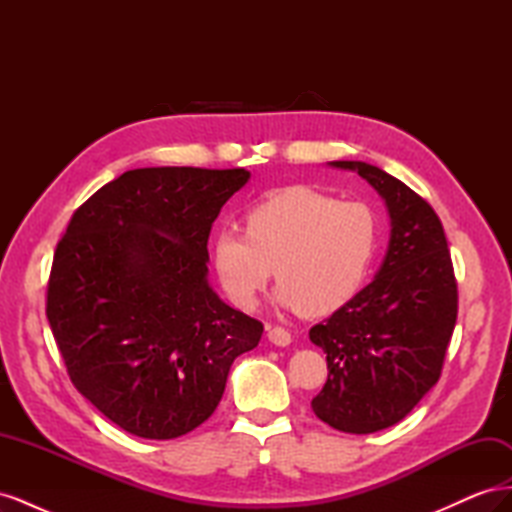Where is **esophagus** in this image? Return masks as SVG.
<instances>
[{
  "label": "esophagus",
  "mask_w": 512,
  "mask_h": 512,
  "mask_svg": "<svg viewBox=\"0 0 512 512\" xmlns=\"http://www.w3.org/2000/svg\"><path fill=\"white\" fill-rule=\"evenodd\" d=\"M269 342L275 346H288L292 342V335L284 327H269Z\"/></svg>",
  "instance_id": "obj_1"
}]
</instances>
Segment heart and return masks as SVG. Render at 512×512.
Instances as JSON below:
<instances>
[{"mask_svg": "<svg viewBox=\"0 0 512 512\" xmlns=\"http://www.w3.org/2000/svg\"><path fill=\"white\" fill-rule=\"evenodd\" d=\"M245 232L220 228L211 258L228 297L254 307L275 280L277 299L305 316H327L361 290L378 247V222L363 203H337L307 188L260 200Z\"/></svg>", "mask_w": 512, "mask_h": 512, "instance_id": "b5f03b06", "label": "heart"}]
</instances>
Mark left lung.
<instances>
[{"instance_id":"8db88e82","label":"left lung","mask_w":512,"mask_h":512,"mask_svg":"<svg viewBox=\"0 0 512 512\" xmlns=\"http://www.w3.org/2000/svg\"><path fill=\"white\" fill-rule=\"evenodd\" d=\"M356 170L386 200L391 243L376 280L309 329L329 378L314 414L346 433L399 423L440 380L457 322V280L438 213L404 181L365 162Z\"/></svg>"}]
</instances>
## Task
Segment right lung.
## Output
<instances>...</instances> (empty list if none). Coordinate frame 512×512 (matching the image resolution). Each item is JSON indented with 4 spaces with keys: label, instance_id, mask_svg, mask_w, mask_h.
Instances as JSON below:
<instances>
[{
    "label": "right lung",
    "instance_id": "1",
    "mask_svg": "<svg viewBox=\"0 0 512 512\" xmlns=\"http://www.w3.org/2000/svg\"><path fill=\"white\" fill-rule=\"evenodd\" d=\"M245 168H134L74 211L46 286L68 376L108 421L170 440L218 408L262 322L207 284L209 232Z\"/></svg>",
    "mask_w": 512,
    "mask_h": 512
}]
</instances>
